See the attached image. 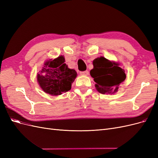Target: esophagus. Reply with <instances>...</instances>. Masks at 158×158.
Wrapping results in <instances>:
<instances>
[{
    "label": "esophagus",
    "instance_id": "esophagus-1",
    "mask_svg": "<svg viewBox=\"0 0 158 158\" xmlns=\"http://www.w3.org/2000/svg\"><path fill=\"white\" fill-rule=\"evenodd\" d=\"M80 75H82V76H88L89 73L88 70H85V71H83V72H80Z\"/></svg>",
    "mask_w": 158,
    "mask_h": 158
}]
</instances>
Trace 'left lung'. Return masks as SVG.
Listing matches in <instances>:
<instances>
[{
  "label": "left lung",
  "mask_w": 158,
  "mask_h": 158,
  "mask_svg": "<svg viewBox=\"0 0 158 158\" xmlns=\"http://www.w3.org/2000/svg\"><path fill=\"white\" fill-rule=\"evenodd\" d=\"M93 65L90 75L96 83V89L102 94L116 93L119 85L126 79L125 70L119 67V63L100 56L93 60Z\"/></svg>",
  "instance_id": "1"
}]
</instances>
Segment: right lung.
<instances>
[{
  "label": "right lung",
  "mask_w": 158,
  "mask_h": 158,
  "mask_svg": "<svg viewBox=\"0 0 158 158\" xmlns=\"http://www.w3.org/2000/svg\"><path fill=\"white\" fill-rule=\"evenodd\" d=\"M44 65L40 74H37V79L45 93L59 95L71 89L77 73L75 70L68 68L63 56L47 60Z\"/></svg>",
  "instance_id": "1"
}]
</instances>
